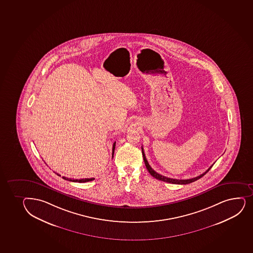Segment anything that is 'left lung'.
I'll return each mask as SVG.
<instances>
[{
  "instance_id": "obj_1",
  "label": "left lung",
  "mask_w": 253,
  "mask_h": 253,
  "mask_svg": "<svg viewBox=\"0 0 253 253\" xmlns=\"http://www.w3.org/2000/svg\"><path fill=\"white\" fill-rule=\"evenodd\" d=\"M142 154H143V158H144V164H145V166H146L147 169H148V171L150 172V174L152 175L153 177H155V179H160L161 181H165V182L171 183V184H177V185H186V184H190V183L194 182V181H196L197 179H201V177L204 176L205 174H207V172L209 171L211 168L212 166H211L208 169H207V171L203 173V174H200L199 176L195 177V178H192V179H172V178H168V177L164 176V175H161V174H158L157 172H155L152 168H151V166H150V164L148 163V161H147L146 157H145V155H144V150H143V147H142Z\"/></svg>"
}]
</instances>
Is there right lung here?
Here are the masks:
<instances>
[{
    "label": "right lung",
    "mask_w": 253,
    "mask_h": 253,
    "mask_svg": "<svg viewBox=\"0 0 253 253\" xmlns=\"http://www.w3.org/2000/svg\"><path fill=\"white\" fill-rule=\"evenodd\" d=\"M115 144H116V142L114 141V144H113V150H112V155H113V157H114V149H115ZM57 175H59L61 176L60 174H57ZM63 179H66V180H68V181H73V182H79V183H84V182H88V181H92L94 179V178H90V179H71V178H67V177H63Z\"/></svg>",
    "instance_id": "1"
}]
</instances>
